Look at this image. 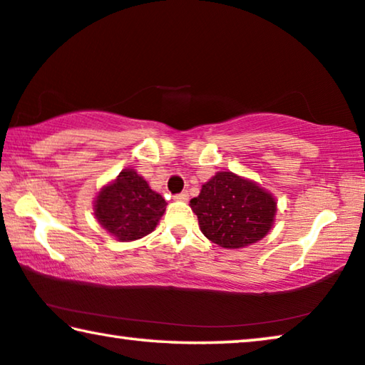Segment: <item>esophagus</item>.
<instances>
[{
  "instance_id": "obj_1",
  "label": "esophagus",
  "mask_w": 365,
  "mask_h": 365,
  "mask_svg": "<svg viewBox=\"0 0 365 365\" xmlns=\"http://www.w3.org/2000/svg\"><path fill=\"white\" fill-rule=\"evenodd\" d=\"M173 198H175L177 201H187V200H188V193H187V192L177 193V195H175V197H173Z\"/></svg>"
}]
</instances>
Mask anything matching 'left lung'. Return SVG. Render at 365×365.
Here are the masks:
<instances>
[{"instance_id": "1", "label": "left lung", "mask_w": 365, "mask_h": 365, "mask_svg": "<svg viewBox=\"0 0 365 365\" xmlns=\"http://www.w3.org/2000/svg\"><path fill=\"white\" fill-rule=\"evenodd\" d=\"M190 206L201 232L221 247L239 249L257 242L274 222L277 203L272 195L232 172H220L201 187Z\"/></svg>"}]
</instances>
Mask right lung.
I'll return each mask as SVG.
<instances>
[{
  "instance_id": "obj_1",
  "label": "right lung",
  "mask_w": 365,
  "mask_h": 365,
  "mask_svg": "<svg viewBox=\"0 0 365 365\" xmlns=\"http://www.w3.org/2000/svg\"><path fill=\"white\" fill-rule=\"evenodd\" d=\"M165 206V200L152 192L138 172L128 168L98 195L95 215L98 222L119 241H134L154 230Z\"/></svg>"
}]
</instances>
